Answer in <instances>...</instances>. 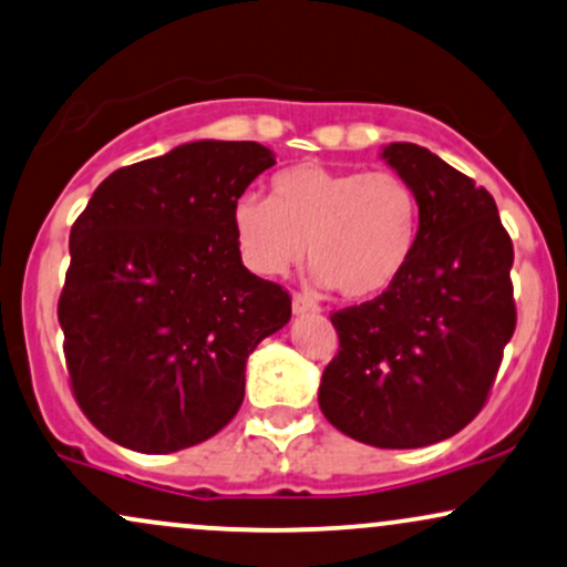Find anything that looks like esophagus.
<instances>
[{"label":"esophagus","mask_w":567,"mask_h":567,"mask_svg":"<svg viewBox=\"0 0 567 567\" xmlns=\"http://www.w3.org/2000/svg\"><path fill=\"white\" fill-rule=\"evenodd\" d=\"M291 310H295V316H310V312H318V305L310 297L295 295L291 297Z\"/></svg>","instance_id":"1"}]
</instances>
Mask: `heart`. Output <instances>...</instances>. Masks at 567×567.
Listing matches in <instances>:
<instances>
[{
	"label": "heart",
	"instance_id": "heart-1",
	"mask_svg": "<svg viewBox=\"0 0 567 567\" xmlns=\"http://www.w3.org/2000/svg\"><path fill=\"white\" fill-rule=\"evenodd\" d=\"M230 220L251 270L281 276L307 251L318 284L349 302L389 295L421 244V199L394 171L289 167L272 178L270 199L241 194Z\"/></svg>",
	"mask_w": 567,
	"mask_h": 567
}]
</instances>
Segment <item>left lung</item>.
I'll use <instances>...</instances> for the list:
<instances>
[{
	"instance_id": "8db88e82",
	"label": "left lung",
	"mask_w": 567,
	"mask_h": 567,
	"mask_svg": "<svg viewBox=\"0 0 567 567\" xmlns=\"http://www.w3.org/2000/svg\"><path fill=\"white\" fill-rule=\"evenodd\" d=\"M381 157L417 192L421 244L389 295L331 316L339 354L318 402L362 444L415 450L484 408L515 331L513 241L492 194L425 146L394 142Z\"/></svg>"
}]
</instances>
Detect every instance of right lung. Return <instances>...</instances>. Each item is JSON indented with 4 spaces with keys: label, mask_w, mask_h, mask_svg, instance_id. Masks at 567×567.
Listing matches in <instances>:
<instances>
[{
    "label": "right lung",
    "mask_w": 567,
    "mask_h": 567,
    "mask_svg": "<svg viewBox=\"0 0 567 567\" xmlns=\"http://www.w3.org/2000/svg\"><path fill=\"white\" fill-rule=\"evenodd\" d=\"M272 165L257 142L181 144L110 173L70 228V386L115 444L178 452L239 412L247 358L291 318L281 286L244 268L230 220Z\"/></svg>",
    "instance_id": "obj_1"
}]
</instances>
